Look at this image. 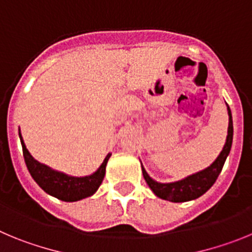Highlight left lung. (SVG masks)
<instances>
[{
    "instance_id": "obj_1",
    "label": "left lung",
    "mask_w": 252,
    "mask_h": 252,
    "mask_svg": "<svg viewBox=\"0 0 252 252\" xmlns=\"http://www.w3.org/2000/svg\"><path fill=\"white\" fill-rule=\"evenodd\" d=\"M227 105V104H226ZM227 114H228V128H227V137H226L225 146L222 148L221 153L217 156L216 159L208 165L207 168L198 171L193 174L185 177L180 181L174 182L162 183L158 181L153 180L148 173H147L144 165L140 162L142 165L143 177L146 180L147 185L149 186L153 193L159 198L169 201V202H187L192 201L198 197L202 196L203 193L210 189L214 183L216 182L217 177L221 173L222 167L225 164L226 158L228 157L232 146L233 138V126H232V114H231L230 106L227 105Z\"/></svg>"
}]
</instances>
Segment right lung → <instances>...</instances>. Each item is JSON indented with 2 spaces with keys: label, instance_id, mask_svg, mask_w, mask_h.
<instances>
[{
  "label": "right lung",
  "instance_id": "1",
  "mask_svg": "<svg viewBox=\"0 0 252 252\" xmlns=\"http://www.w3.org/2000/svg\"><path fill=\"white\" fill-rule=\"evenodd\" d=\"M19 135L20 140H21L22 152H24V158L25 162H26L27 169L30 172L33 181L47 194L61 199V201H65V202H76V201L93 196L95 192L98 191L99 186L101 185L104 176H105L106 163L109 160L112 153L106 154L103 163L99 165V168L94 173L83 177L70 176V174L64 173V172L53 169L49 165L35 159L29 152V149L26 148V144H25L20 129Z\"/></svg>",
  "mask_w": 252,
  "mask_h": 252
}]
</instances>
